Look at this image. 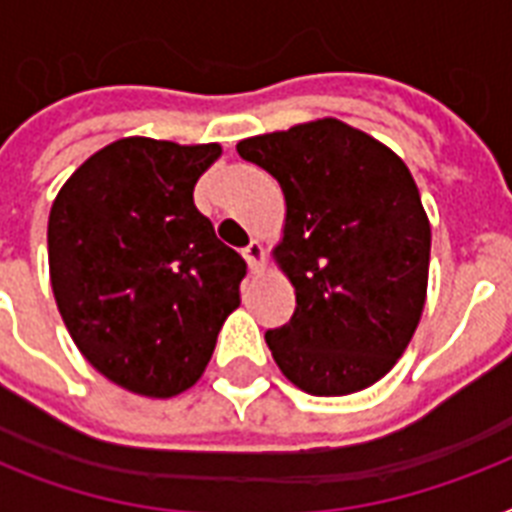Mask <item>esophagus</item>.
<instances>
[{
	"label": "esophagus",
	"mask_w": 512,
	"mask_h": 512,
	"mask_svg": "<svg viewBox=\"0 0 512 512\" xmlns=\"http://www.w3.org/2000/svg\"><path fill=\"white\" fill-rule=\"evenodd\" d=\"M244 260H247L249 271L260 273L265 268V249L260 241H252L247 249H244Z\"/></svg>",
	"instance_id": "esophagus-1"
}]
</instances>
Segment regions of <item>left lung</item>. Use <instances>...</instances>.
<instances>
[{"label":"left lung","mask_w":512,"mask_h":512,"mask_svg":"<svg viewBox=\"0 0 512 512\" xmlns=\"http://www.w3.org/2000/svg\"><path fill=\"white\" fill-rule=\"evenodd\" d=\"M236 151L287 204L273 260L295 287V313L265 332L273 361L311 396L369 388L401 358L428 297L430 220L412 172L332 116L239 140Z\"/></svg>","instance_id":"8db88e82"}]
</instances>
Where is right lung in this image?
Returning a JSON list of instances; mask_svg holds the SVG:
<instances>
[{"mask_svg":"<svg viewBox=\"0 0 512 512\" xmlns=\"http://www.w3.org/2000/svg\"><path fill=\"white\" fill-rule=\"evenodd\" d=\"M220 154L217 143L114 140L52 201L47 252L63 324L103 377L138 396L196 385L241 303L247 263L193 204Z\"/></svg>","mask_w":512,"mask_h":512,"instance_id":"1","label":"right lung"}]
</instances>
